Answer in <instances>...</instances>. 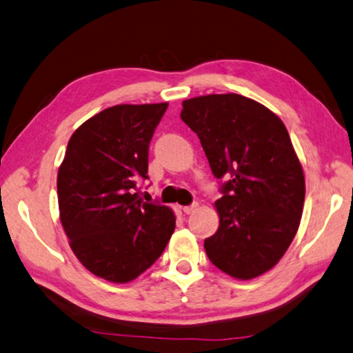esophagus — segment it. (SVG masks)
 I'll list each match as a JSON object with an SVG mask.
<instances>
[{
	"label": "esophagus",
	"instance_id": "34e87169",
	"mask_svg": "<svg viewBox=\"0 0 353 353\" xmlns=\"http://www.w3.org/2000/svg\"><path fill=\"white\" fill-rule=\"evenodd\" d=\"M197 210H199V203H192L190 206H183V212L185 214H192V212H196Z\"/></svg>",
	"mask_w": 353,
	"mask_h": 353
}]
</instances>
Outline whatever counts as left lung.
<instances>
[{
    "mask_svg": "<svg viewBox=\"0 0 353 353\" xmlns=\"http://www.w3.org/2000/svg\"><path fill=\"white\" fill-rule=\"evenodd\" d=\"M182 121L199 136L212 174L230 177L214 206L220 225L205 240L211 263L251 280L279 263L292 243L305 205V172L285 123L241 94L182 102Z\"/></svg>",
    "mask_w": 353,
    "mask_h": 353,
    "instance_id": "obj_1",
    "label": "left lung"
}]
</instances>
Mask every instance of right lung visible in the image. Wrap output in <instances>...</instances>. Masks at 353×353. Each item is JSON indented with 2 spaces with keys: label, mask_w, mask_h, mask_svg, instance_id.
<instances>
[{
  "label": "right lung",
  "mask_w": 353,
  "mask_h": 353,
  "mask_svg": "<svg viewBox=\"0 0 353 353\" xmlns=\"http://www.w3.org/2000/svg\"><path fill=\"white\" fill-rule=\"evenodd\" d=\"M168 102L121 103L76 128L58 170L61 225L96 277L128 283L161 257L176 228L168 206L142 202L148 147Z\"/></svg>",
  "instance_id": "1"
}]
</instances>
